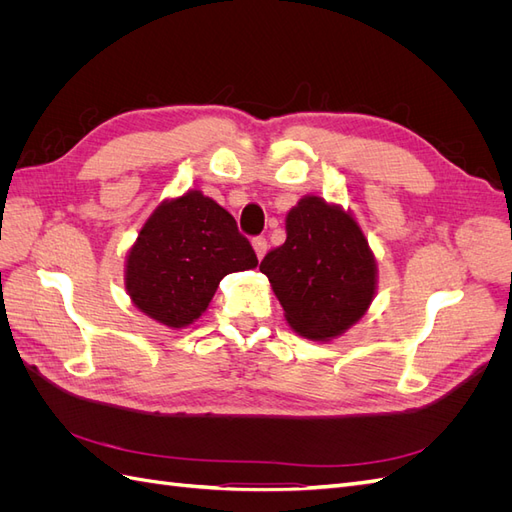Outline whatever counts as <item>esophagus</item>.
Here are the masks:
<instances>
[{
    "label": "esophagus",
    "instance_id": "esophagus-1",
    "mask_svg": "<svg viewBox=\"0 0 512 512\" xmlns=\"http://www.w3.org/2000/svg\"><path fill=\"white\" fill-rule=\"evenodd\" d=\"M252 245H254V252H256L258 258H262V256L267 254V239H265V237H256V239L252 241Z\"/></svg>",
    "mask_w": 512,
    "mask_h": 512
}]
</instances>
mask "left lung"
<instances>
[{"mask_svg": "<svg viewBox=\"0 0 512 512\" xmlns=\"http://www.w3.org/2000/svg\"><path fill=\"white\" fill-rule=\"evenodd\" d=\"M292 331L316 342L346 333L374 301L378 267L352 213L303 196L286 215V241L260 262Z\"/></svg>", "mask_w": 512, "mask_h": 512, "instance_id": "1", "label": "left lung"}]
</instances>
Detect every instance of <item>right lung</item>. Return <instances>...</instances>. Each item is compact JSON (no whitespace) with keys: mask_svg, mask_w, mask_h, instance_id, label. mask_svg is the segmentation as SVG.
Instances as JSON below:
<instances>
[{"mask_svg":"<svg viewBox=\"0 0 512 512\" xmlns=\"http://www.w3.org/2000/svg\"><path fill=\"white\" fill-rule=\"evenodd\" d=\"M258 265L232 215L198 190L164 200L126 256V290L143 314L170 329L203 316L222 277Z\"/></svg>","mask_w":512,"mask_h":512,"instance_id":"obj_1","label":"right lung"}]
</instances>
